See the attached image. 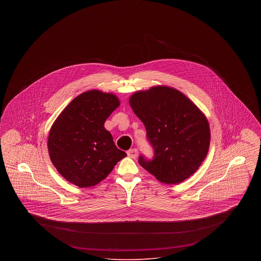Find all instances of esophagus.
Masks as SVG:
<instances>
[{
	"instance_id": "34e87169",
	"label": "esophagus",
	"mask_w": 261,
	"mask_h": 261,
	"mask_svg": "<svg viewBox=\"0 0 261 261\" xmlns=\"http://www.w3.org/2000/svg\"><path fill=\"white\" fill-rule=\"evenodd\" d=\"M138 152H139L138 149H131L127 151V154H128V156L131 158V159H136L137 156H138Z\"/></svg>"
}]
</instances>
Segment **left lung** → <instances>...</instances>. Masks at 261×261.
I'll return each instance as SVG.
<instances>
[{"label": "left lung", "mask_w": 261, "mask_h": 261, "mask_svg": "<svg viewBox=\"0 0 261 261\" xmlns=\"http://www.w3.org/2000/svg\"><path fill=\"white\" fill-rule=\"evenodd\" d=\"M129 103L154 150L151 161L140 155V165L165 184L181 183L195 173L211 144L210 124L199 108L167 86L136 92Z\"/></svg>", "instance_id": "8db88e82"}]
</instances>
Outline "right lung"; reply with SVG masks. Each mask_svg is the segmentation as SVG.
Masks as SVG:
<instances>
[{
	"mask_svg": "<svg viewBox=\"0 0 261 261\" xmlns=\"http://www.w3.org/2000/svg\"><path fill=\"white\" fill-rule=\"evenodd\" d=\"M120 105L99 90L77 96L58 116L48 137L50 159L59 173L80 188L99 184L127 154L117 149L105 122Z\"/></svg>",
	"mask_w": 261,
	"mask_h": 261,
	"instance_id": "right-lung-1",
	"label": "right lung"
}]
</instances>
